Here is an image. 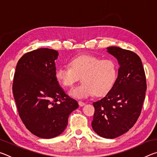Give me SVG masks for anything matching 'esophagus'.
Masks as SVG:
<instances>
[{"instance_id":"esophagus-1","label":"esophagus","mask_w":157,"mask_h":157,"mask_svg":"<svg viewBox=\"0 0 157 157\" xmlns=\"http://www.w3.org/2000/svg\"><path fill=\"white\" fill-rule=\"evenodd\" d=\"M78 104L79 105V107H83V106L85 105V103L83 102H82V101H79Z\"/></svg>"}]
</instances>
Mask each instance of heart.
I'll list each match as a JSON object with an SVG mask.
<instances>
[{
    "label": "heart",
    "mask_w": 157,
    "mask_h": 157,
    "mask_svg": "<svg viewBox=\"0 0 157 157\" xmlns=\"http://www.w3.org/2000/svg\"><path fill=\"white\" fill-rule=\"evenodd\" d=\"M118 74L116 62L111 59H101L94 55L84 54L69 60L68 66L57 68L55 79L66 88L72 87L81 77L82 84L69 92L71 97L85 99L95 95H107L115 84Z\"/></svg>",
    "instance_id": "b5f03b06"
}]
</instances>
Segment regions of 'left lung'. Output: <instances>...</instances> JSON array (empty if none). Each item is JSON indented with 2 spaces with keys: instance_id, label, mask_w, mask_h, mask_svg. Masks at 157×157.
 I'll return each instance as SVG.
<instances>
[{
  "instance_id": "8db88e82",
  "label": "left lung",
  "mask_w": 157,
  "mask_h": 157,
  "mask_svg": "<svg viewBox=\"0 0 157 157\" xmlns=\"http://www.w3.org/2000/svg\"><path fill=\"white\" fill-rule=\"evenodd\" d=\"M107 50L118 60L120 67L111 91L93 103L95 113L91 125L101 137L115 139L136 123L141 112L147 84L141 59L136 53L116 46Z\"/></svg>"
}]
</instances>
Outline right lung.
Returning <instances> with one entry per match:
<instances>
[{"label":"right lung","mask_w":157,"mask_h":157,"mask_svg":"<svg viewBox=\"0 0 157 157\" xmlns=\"http://www.w3.org/2000/svg\"><path fill=\"white\" fill-rule=\"evenodd\" d=\"M59 52L39 48L18 60L13 82V95L20 118L31 133L42 139L59 136L78 103L65 94L55 79V61Z\"/></svg>","instance_id":"1"}]
</instances>
